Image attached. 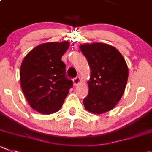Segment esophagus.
I'll return each instance as SVG.
<instances>
[{"instance_id":"34e87169","label":"esophagus","mask_w":152,"mask_h":152,"mask_svg":"<svg viewBox=\"0 0 152 152\" xmlns=\"http://www.w3.org/2000/svg\"><path fill=\"white\" fill-rule=\"evenodd\" d=\"M74 84L75 86H78L80 83V78L79 77H76L75 79H74Z\"/></svg>"}]
</instances>
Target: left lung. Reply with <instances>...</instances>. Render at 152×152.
Masks as SVG:
<instances>
[{
    "label": "left lung",
    "instance_id": "left-lung-1",
    "mask_svg": "<svg viewBox=\"0 0 152 152\" xmlns=\"http://www.w3.org/2000/svg\"><path fill=\"white\" fill-rule=\"evenodd\" d=\"M80 49L90 68L89 93L85 108L95 114L113 109L122 98L128 78V68L121 53L112 45L101 42L82 44Z\"/></svg>",
    "mask_w": 152,
    "mask_h": 152
}]
</instances>
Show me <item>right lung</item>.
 Instances as JSON below:
<instances>
[{
	"label": "right lung",
	"mask_w": 152,
	"mask_h": 152,
	"mask_svg": "<svg viewBox=\"0 0 152 152\" xmlns=\"http://www.w3.org/2000/svg\"><path fill=\"white\" fill-rule=\"evenodd\" d=\"M70 42H50L30 50L21 63L20 82L29 104L37 112L52 114L61 108L72 80L66 76V65L61 60Z\"/></svg>",
	"instance_id": "obj_1"
}]
</instances>
